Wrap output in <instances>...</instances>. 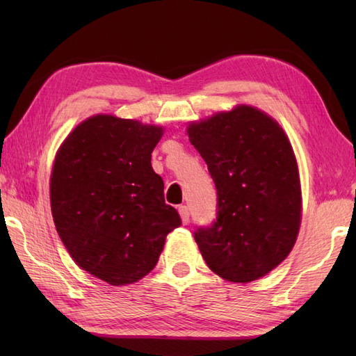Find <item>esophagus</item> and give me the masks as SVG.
<instances>
[{
  "mask_svg": "<svg viewBox=\"0 0 356 356\" xmlns=\"http://www.w3.org/2000/svg\"><path fill=\"white\" fill-rule=\"evenodd\" d=\"M179 214H180V217H182L184 225H186L188 222H190V208H188L186 205H180L179 207Z\"/></svg>",
  "mask_w": 356,
  "mask_h": 356,
  "instance_id": "1",
  "label": "esophagus"
}]
</instances>
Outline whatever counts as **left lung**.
<instances>
[{"label":"left lung","mask_w":356,"mask_h":356,"mask_svg":"<svg viewBox=\"0 0 356 356\" xmlns=\"http://www.w3.org/2000/svg\"><path fill=\"white\" fill-rule=\"evenodd\" d=\"M217 191V214L194 238L211 270L248 283L277 268L301 220L297 161L284 131L260 110L240 105L188 127Z\"/></svg>","instance_id":"left-lung-1"}]
</instances>
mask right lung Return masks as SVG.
Listing matches in <instances>:
<instances>
[{"label":"right lung","instance_id":"1","mask_svg":"<svg viewBox=\"0 0 356 356\" xmlns=\"http://www.w3.org/2000/svg\"><path fill=\"white\" fill-rule=\"evenodd\" d=\"M162 128L97 115L59 148L50 180L56 231L78 266L113 286L153 269L165 238L182 225L151 168Z\"/></svg>","mask_w":356,"mask_h":356}]
</instances>
